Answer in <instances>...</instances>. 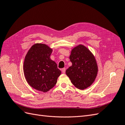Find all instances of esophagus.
Segmentation results:
<instances>
[{
    "label": "esophagus",
    "mask_w": 125,
    "mask_h": 125,
    "mask_svg": "<svg viewBox=\"0 0 125 125\" xmlns=\"http://www.w3.org/2000/svg\"><path fill=\"white\" fill-rule=\"evenodd\" d=\"M65 70H66V69H65V68H63V69H62V73H65Z\"/></svg>",
    "instance_id": "1"
}]
</instances>
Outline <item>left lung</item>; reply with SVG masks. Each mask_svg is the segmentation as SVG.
Returning a JSON list of instances; mask_svg holds the SVG:
<instances>
[{"label":"left lung","mask_w":125,"mask_h":125,"mask_svg":"<svg viewBox=\"0 0 125 125\" xmlns=\"http://www.w3.org/2000/svg\"><path fill=\"white\" fill-rule=\"evenodd\" d=\"M70 59L72 65L65 73L73 84L80 90L90 87L98 72L97 62L93 53L83 45L79 44L71 50Z\"/></svg>","instance_id":"obj_1"}]
</instances>
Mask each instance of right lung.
<instances>
[{
    "mask_svg": "<svg viewBox=\"0 0 125 125\" xmlns=\"http://www.w3.org/2000/svg\"><path fill=\"white\" fill-rule=\"evenodd\" d=\"M52 51V49L46 44L36 43L30 48L25 57V78L28 84L35 90L49 91L55 86L61 74L55 62L50 58Z\"/></svg>",
    "mask_w": 125,
    "mask_h": 125,
    "instance_id": "1",
    "label": "right lung"
}]
</instances>
